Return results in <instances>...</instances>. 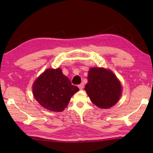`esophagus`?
I'll use <instances>...</instances> for the list:
<instances>
[{"label":"esophagus","mask_w":153,"mask_h":153,"mask_svg":"<svg viewBox=\"0 0 153 153\" xmlns=\"http://www.w3.org/2000/svg\"><path fill=\"white\" fill-rule=\"evenodd\" d=\"M78 87H79V89H83V87H84V84L83 83L79 84V85H78Z\"/></svg>","instance_id":"1"}]
</instances>
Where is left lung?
I'll return each instance as SVG.
<instances>
[{"mask_svg": "<svg viewBox=\"0 0 153 153\" xmlns=\"http://www.w3.org/2000/svg\"><path fill=\"white\" fill-rule=\"evenodd\" d=\"M85 90L93 103L102 108H108L118 101L122 86L111 71L92 68L88 74Z\"/></svg>", "mask_w": 153, "mask_h": 153, "instance_id": "obj_1", "label": "left lung"}]
</instances>
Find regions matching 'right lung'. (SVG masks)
I'll return each instance as SVG.
<instances>
[{"label":"right lung","mask_w":153,"mask_h":153,"mask_svg":"<svg viewBox=\"0 0 153 153\" xmlns=\"http://www.w3.org/2000/svg\"><path fill=\"white\" fill-rule=\"evenodd\" d=\"M79 88L71 84L60 68L47 69L35 80L33 86L34 97L44 108L61 112Z\"/></svg>","instance_id":"add662e5"}]
</instances>
